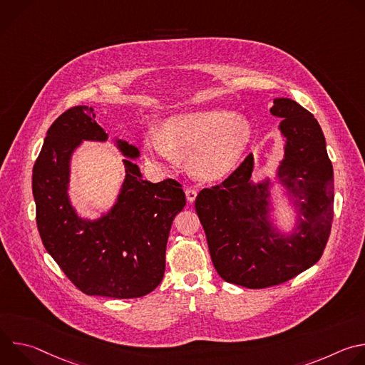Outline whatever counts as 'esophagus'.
Returning a JSON list of instances; mask_svg holds the SVG:
<instances>
[{
	"instance_id": "esophagus-1",
	"label": "esophagus",
	"mask_w": 365,
	"mask_h": 365,
	"mask_svg": "<svg viewBox=\"0 0 365 365\" xmlns=\"http://www.w3.org/2000/svg\"><path fill=\"white\" fill-rule=\"evenodd\" d=\"M185 193H186V199H187V202H195V199H196V196H197V192L195 190V189H192V187H187L186 190H185Z\"/></svg>"
}]
</instances>
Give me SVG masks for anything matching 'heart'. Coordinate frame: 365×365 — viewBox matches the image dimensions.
Here are the masks:
<instances>
[{
  "label": "heart",
  "mask_w": 365,
  "mask_h": 365,
  "mask_svg": "<svg viewBox=\"0 0 365 365\" xmlns=\"http://www.w3.org/2000/svg\"><path fill=\"white\" fill-rule=\"evenodd\" d=\"M252 135L247 117L222 108L187 111L166 118L160 130L145 135L148 160L163 169L178 166V154L189 155L192 172L217 180L237 166Z\"/></svg>",
  "instance_id": "obj_1"
}]
</instances>
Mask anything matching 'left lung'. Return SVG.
I'll return each instance as SVG.
<instances>
[{
  "instance_id": "8db88e82",
  "label": "left lung",
  "mask_w": 365,
  "mask_h": 365,
  "mask_svg": "<svg viewBox=\"0 0 365 365\" xmlns=\"http://www.w3.org/2000/svg\"><path fill=\"white\" fill-rule=\"evenodd\" d=\"M270 113L282 118L284 155L274 179L297 214L292 232L273 224V182L251 179L252 154L195 200L215 270L225 282L248 289L284 283L314 266L328 242L334 215V169L319 123L290 98H276Z\"/></svg>"
}]
</instances>
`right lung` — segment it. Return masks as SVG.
I'll use <instances>...</instances> for the list:
<instances>
[{
    "label": "right lung",
    "instance_id": "add662e5",
    "mask_svg": "<svg viewBox=\"0 0 365 365\" xmlns=\"http://www.w3.org/2000/svg\"><path fill=\"white\" fill-rule=\"evenodd\" d=\"M93 110L78 106L47 130L33 168L37 228L47 252L85 294L141 297L158 287L166 267L172 222L186 205L173 179L151 183L131 159L140 150L115 138L125 179L115 203L96 220L82 218L69 196L71 160L82 141H107Z\"/></svg>",
    "mask_w": 365,
    "mask_h": 365
}]
</instances>
